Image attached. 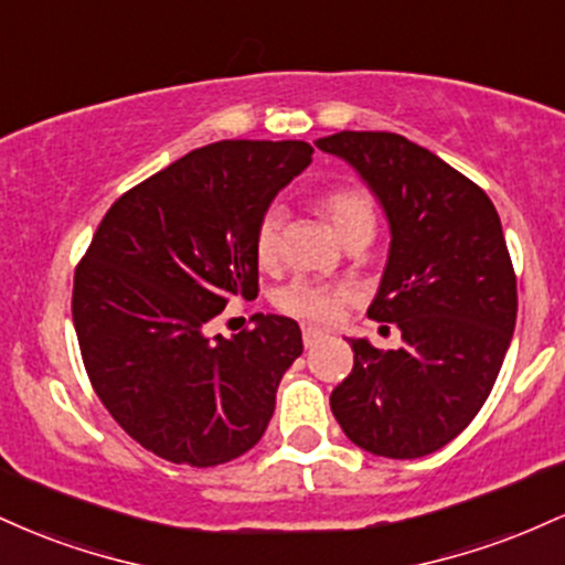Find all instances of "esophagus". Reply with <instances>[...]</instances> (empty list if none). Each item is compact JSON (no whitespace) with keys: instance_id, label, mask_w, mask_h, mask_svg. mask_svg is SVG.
<instances>
[{"instance_id":"obj_1","label":"esophagus","mask_w":565,"mask_h":565,"mask_svg":"<svg viewBox=\"0 0 565 565\" xmlns=\"http://www.w3.org/2000/svg\"><path fill=\"white\" fill-rule=\"evenodd\" d=\"M323 337H327V334H323L321 329H313V327H305V329H302V342H305V348H308V350L319 345Z\"/></svg>"}]
</instances>
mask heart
Instances as JSON below:
<instances>
[{
  "instance_id": "obj_1",
  "label": "heart",
  "mask_w": 565,
  "mask_h": 565,
  "mask_svg": "<svg viewBox=\"0 0 565 565\" xmlns=\"http://www.w3.org/2000/svg\"><path fill=\"white\" fill-rule=\"evenodd\" d=\"M321 210L327 212L342 238L361 228L374 231V206L359 188H334V191L323 193ZM281 231L284 210L278 204H270L257 220L255 228V257L260 268H274L278 263ZM350 300H353V289L350 287H329V284H316L308 281V278H295L287 287L278 289L276 308L281 313L310 323H334Z\"/></svg>"
}]
</instances>
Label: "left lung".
<instances>
[{
	"label": "left lung",
	"mask_w": 565,
	"mask_h": 565,
	"mask_svg": "<svg viewBox=\"0 0 565 565\" xmlns=\"http://www.w3.org/2000/svg\"><path fill=\"white\" fill-rule=\"evenodd\" d=\"M345 159L385 210L391 252L369 319L395 323L404 345L350 340L353 372L332 414L364 451L417 459L472 423L494 387L518 316L502 223L472 180L395 132L316 140Z\"/></svg>",
	"instance_id": "8db88e82"
}]
</instances>
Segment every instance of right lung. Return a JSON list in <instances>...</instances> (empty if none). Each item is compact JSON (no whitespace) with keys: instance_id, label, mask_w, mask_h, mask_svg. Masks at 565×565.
<instances>
[{"instance_id":"right-lung-1","label":"right lung","mask_w":565,"mask_h":565,"mask_svg":"<svg viewBox=\"0 0 565 565\" xmlns=\"http://www.w3.org/2000/svg\"><path fill=\"white\" fill-rule=\"evenodd\" d=\"M302 140H220L114 201L76 265V337L108 414L142 449L215 468L249 451L302 334L287 316L206 337L233 297H257V220L310 164Z\"/></svg>"}]
</instances>
